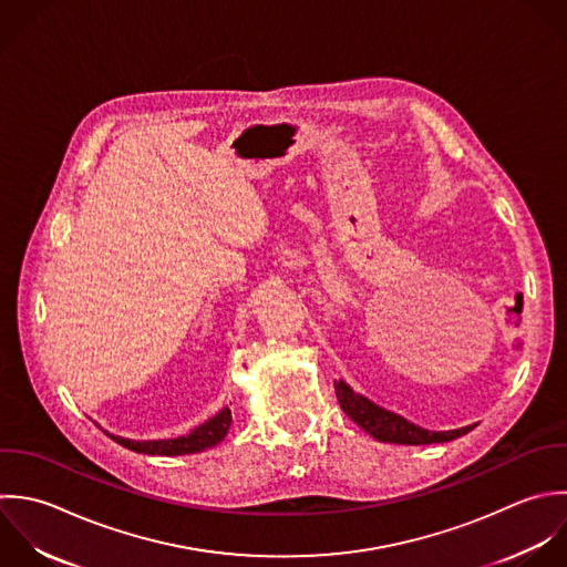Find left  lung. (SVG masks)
<instances>
[{"label":"left lung","mask_w":567,"mask_h":567,"mask_svg":"<svg viewBox=\"0 0 567 567\" xmlns=\"http://www.w3.org/2000/svg\"><path fill=\"white\" fill-rule=\"evenodd\" d=\"M336 395L342 406V411L373 440L386 442V444H402V446H426V444H444L451 440H457L466 433H471L477 424L455 429V431H426L422 426H415L413 422L404 420L398 413H391L378 404H373L369 398L355 393L344 380H338Z\"/></svg>","instance_id":"obj_1"}]
</instances>
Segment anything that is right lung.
Listing matches in <instances>:
<instances>
[{
    "mask_svg": "<svg viewBox=\"0 0 567 567\" xmlns=\"http://www.w3.org/2000/svg\"><path fill=\"white\" fill-rule=\"evenodd\" d=\"M229 426H231V411H229V406H225L214 417H209L207 422H203L200 426L189 431L187 435H181V437H174V440L136 442V440H125V437L112 435L107 431H105V435L110 440H114L118 446H123L127 451H134V453L176 457V455H192V453H200V451L214 449L216 444H220L225 440Z\"/></svg>",
    "mask_w": 567,
    "mask_h": 567,
    "instance_id": "add662e5",
    "label": "right lung"
}]
</instances>
